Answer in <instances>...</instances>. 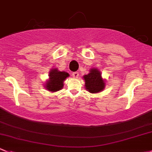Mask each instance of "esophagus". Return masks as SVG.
I'll return each mask as SVG.
<instances>
[{"label": "esophagus", "instance_id": "1", "mask_svg": "<svg viewBox=\"0 0 152 152\" xmlns=\"http://www.w3.org/2000/svg\"><path fill=\"white\" fill-rule=\"evenodd\" d=\"M72 76H73V78H78V76H79V73H78V72H73V73H72Z\"/></svg>", "mask_w": 152, "mask_h": 152}]
</instances>
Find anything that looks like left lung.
<instances>
[{"label":"left lung","mask_w":152,"mask_h":152,"mask_svg":"<svg viewBox=\"0 0 152 152\" xmlns=\"http://www.w3.org/2000/svg\"><path fill=\"white\" fill-rule=\"evenodd\" d=\"M85 88L90 93H99L104 88V82L101 77V73L96 69H91L89 74L84 76Z\"/></svg>","instance_id":"left-lung-1"}]
</instances>
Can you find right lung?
<instances>
[{"label":"right lung","instance_id":"add662e5","mask_svg":"<svg viewBox=\"0 0 152 152\" xmlns=\"http://www.w3.org/2000/svg\"><path fill=\"white\" fill-rule=\"evenodd\" d=\"M69 74L64 71H58L56 69L52 70L50 73V80L46 84V88L51 92L61 90L63 87V82Z\"/></svg>","mask_w":152,"mask_h":152}]
</instances>
